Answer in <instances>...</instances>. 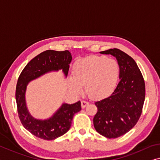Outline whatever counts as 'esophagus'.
<instances>
[{
	"label": "esophagus",
	"instance_id": "1",
	"mask_svg": "<svg viewBox=\"0 0 160 160\" xmlns=\"http://www.w3.org/2000/svg\"><path fill=\"white\" fill-rule=\"evenodd\" d=\"M88 105H89V102L85 100H82V102H81V106H82V108H85L86 106H88Z\"/></svg>",
	"mask_w": 160,
	"mask_h": 160
}]
</instances>
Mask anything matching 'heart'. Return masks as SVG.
<instances>
[{"label":"heart","mask_w":160,"mask_h":160,"mask_svg":"<svg viewBox=\"0 0 160 160\" xmlns=\"http://www.w3.org/2000/svg\"><path fill=\"white\" fill-rule=\"evenodd\" d=\"M73 77L69 78L70 88L80 94L82 85L91 98L108 97L115 90L120 76V66L115 60L93 55L78 60L73 66Z\"/></svg>","instance_id":"obj_1"}]
</instances>
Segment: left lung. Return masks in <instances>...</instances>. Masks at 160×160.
Instances as JSON below:
<instances>
[{"instance_id":"obj_1","label":"left lung","mask_w":160,"mask_h":160,"mask_svg":"<svg viewBox=\"0 0 160 160\" xmlns=\"http://www.w3.org/2000/svg\"><path fill=\"white\" fill-rule=\"evenodd\" d=\"M115 57L120 66V82L112 95L95 102L96 131L105 138H117L128 132L139 120L145 98V85L136 62L114 48L100 52Z\"/></svg>"}]
</instances>
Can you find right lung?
I'll list each match as a JSON object with an SVG mask.
<instances>
[{"instance_id":"add662e5","label":"right lung","mask_w":160,"mask_h":160,"mask_svg":"<svg viewBox=\"0 0 160 160\" xmlns=\"http://www.w3.org/2000/svg\"><path fill=\"white\" fill-rule=\"evenodd\" d=\"M72 55L68 50L55 51L48 50L30 60L22 70L18 80L16 100L18 112L24 128L37 138L52 140L70 130L72 118L81 110L80 101L74 104L62 103L55 112L48 119L40 120L32 117L27 108L25 100L27 86L30 82L48 72L61 70L67 78Z\"/></svg>"}]
</instances>
